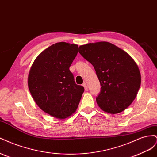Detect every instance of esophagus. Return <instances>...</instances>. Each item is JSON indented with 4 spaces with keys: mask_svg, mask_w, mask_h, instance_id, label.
Masks as SVG:
<instances>
[{
    "mask_svg": "<svg viewBox=\"0 0 157 157\" xmlns=\"http://www.w3.org/2000/svg\"><path fill=\"white\" fill-rule=\"evenodd\" d=\"M83 86H84L85 90H86V91H88V86H87L86 83H84L83 84Z\"/></svg>",
    "mask_w": 157,
    "mask_h": 157,
    "instance_id": "34e87169",
    "label": "esophagus"
}]
</instances>
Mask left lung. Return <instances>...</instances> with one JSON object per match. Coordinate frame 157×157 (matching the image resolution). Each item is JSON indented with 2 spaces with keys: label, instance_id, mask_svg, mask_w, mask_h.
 Segmentation results:
<instances>
[{
  "label": "left lung",
  "instance_id": "obj_1",
  "mask_svg": "<svg viewBox=\"0 0 157 157\" xmlns=\"http://www.w3.org/2000/svg\"><path fill=\"white\" fill-rule=\"evenodd\" d=\"M78 52L91 63L101 84L96 98L99 107L111 114L119 113L134 100L141 85L138 67L130 56L107 42L79 46Z\"/></svg>",
  "mask_w": 157,
  "mask_h": 157
}]
</instances>
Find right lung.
I'll return each mask as SVG.
<instances>
[{"instance_id": "obj_1", "label": "right lung", "mask_w": 157, "mask_h": 157, "mask_svg": "<svg viewBox=\"0 0 157 157\" xmlns=\"http://www.w3.org/2000/svg\"><path fill=\"white\" fill-rule=\"evenodd\" d=\"M78 53V45L61 42L37 56L28 77V86L42 111L60 119L75 112L84 91L75 83L69 67Z\"/></svg>"}]
</instances>
